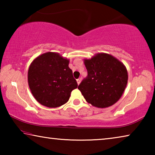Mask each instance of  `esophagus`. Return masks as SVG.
<instances>
[{"mask_svg": "<svg viewBox=\"0 0 155 155\" xmlns=\"http://www.w3.org/2000/svg\"><path fill=\"white\" fill-rule=\"evenodd\" d=\"M77 82L78 85H79L81 83V78H78V79H77Z\"/></svg>", "mask_w": 155, "mask_h": 155, "instance_id": "obj_1", "label": "esophagus"}]
</instances>
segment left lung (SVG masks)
<instances>
[{"instance_id": "left-lung-1", "label": "left lung", "mask_w": 155, "mask_h": 155, "mask_svg": "<svg viewBox=\"0 0 155 155\" xmlns=\"http://www.w3.org/2000/svg\"><path fill=\"white\" fill-rule=\"evenodd\" d=\"M87 77L78 89L86 101L98 108H107L121 98L127 87L128 72L122 63L107 53L84 59Z\"/></svg>"}]
</instances>
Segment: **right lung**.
<instances>
[{"instance_id":"add662e5","label":"right lung","mask_w":155,"mask_h":155,"mask_svg":"<svg viewBox=\"0 0 155 155\" xmlns=\"http://www.w3.org/2000/svg\"><path fill=\"white\" fill-rule=\"evenodd\" d=\"M69 59L54 52L33 60L28 70V83L34 98L42 105L55 108L66 103L78 85L68 66Z\"/></svg>"}]
</instances>
